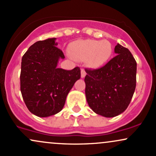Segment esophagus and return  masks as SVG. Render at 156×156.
Instances as JSON below:
<instances>
[{
	"label": "esophagus",
	"mask_w": 156,
	"mask_h": 156,
	"mask_svg": "<svg viewBox=\"0 0 156 156\" xmlns=\"http://www.w3.org/2000/svg\"><path fill=\"white\" fill-rule=\"evenodd\" d=\"M80 76H81V78H84V77L86 76V75H87V73H86V71L84 70V69H81V70H80Z\"/></svg>",
	"instance_id": "34e87169"
}]
</instances>
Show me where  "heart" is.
I'll return each instance as SVG.
<instances>
[{"label":"heart","instance_id":"obj_1","mask_svg":"<svg viewBox=\"0 0 156 156\" xmlns=\"http://www.w3.org/2000/svg\"><path fill=\"white\" fill-rule=\"evenodd\" d=\"M71 53L75 58L87 60L89 67L99 68L108 62L113 53L112 44L107 40L85 39L73 42Z\"/></svg>","mask_w":156,"mask_h":156}]
</instances>
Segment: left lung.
Segmentation results:
<instances>
[{
    "label": "left lung",
    "instance_id": "left-lung-1",
    "mask_svg": "<svg viewBox=\"0 0 156 156\" xmlns=\"http://www.w3.org/2000/svg\"><path fill=\"white\" fill-rule=\"evenodd\" d=\"M115 57L103 67L85 69V94L89 106L97 114L114 117L130 104L136 83V62L128 48L117 44Z\"/></svg>",
    "mask_w": 156,
    "mask_h": 156
}]
</instances>
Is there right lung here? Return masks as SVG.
Returning a JSON list of instances; mask_svg holds the SVG:
<instances>
[{
    "instance_id": "obj_1",
    "label": "right lung",
    "mask_w": 156,
    "mask_h": 156,
    "mask_svg": "<svg viewBox=\"0 0 156 156\" xmlns=\"http://www.w3.org/2000/svg\"><path fill=\"white\" fill-rule=\"evenodd\" d=\"M56 38L38 41L28 48L21 62L20 91L27 108L39 117L54 115L63 108L68 93L80 78L78 67L58 68L65 57Z\"/></svg>"
}]
</instances>
